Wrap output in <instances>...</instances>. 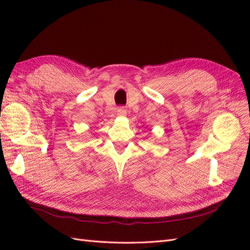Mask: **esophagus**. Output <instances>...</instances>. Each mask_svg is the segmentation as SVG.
<instances>
[{
    "label": "esophagus",
    "mask_w": 250,
    "mask_h": 250,
    "mask_svg": "<svg viewBox=\"0 0 250 250\" xmlns=\"http://www.w3.org/2000/svg\"><path fill=\"white\" fill-rule=\"evenodd\" d=\"M126 113H127V109L125 107H119L117 110V115L119 117H125Z\"/></svg>",
    "instance_id": "obj_1"
}]
</instances>
